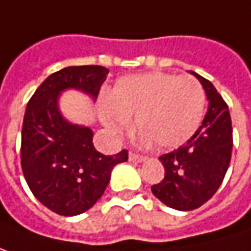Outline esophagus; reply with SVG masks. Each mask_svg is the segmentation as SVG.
Wrapping results in <instances>:
<instances>
[{
	"label": "esophagus",
	"instance_id": "obj_1",
	"mask_svg": "<svg viewBox=\"0 0 251 251\" xmlns=\"http://www.w3.org/2000/svg\"><path fill=\"white\" fill-rule=\"evenodd\" d=\"M129 161H130V162H135V164H141V162L145 161V156L130 152V153H129Z\"/></svg>",
	"mask_w": 251,
	"mask_h": 251
}]
</instances>
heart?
Here are the masks:
<instances>
[{"instance_id": "obj_1", "label": "heart", "mask_w": 251, "mask_h": 251, "mask_svg": "<svg viewBox=\"0 0 251 251\" xmlns=\"http://www.w3.org/2000/svg\"><path fill=\"white\" fill-rule=\"evenodd\" d=\"M205 109L202 86L190 76L152 72L118 80L102 104L100 121L113 135L129 129L155 149H174L191 139Z\"/></svg>"}]
</instances>
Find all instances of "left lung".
<instances>
[{
	"instance_id": "left-lung-1",
	"label": "left lung",
	"mask_w": 251,
	"mask_h": 251,
	"mask_svg": "<svg viewBox=\"0 0 251 251\" xmlns=\"http://www.w3.org/2000/svg\"><path fill=\"white\" fill-rule=\"evenodd\" d=\"M190 73L205 90L207 113L185 145L159 156L165 176L151 188L161 202L178 211L195 210L216 194L228 170L233 149L228 106L211 81L194 72Z\"/></svg>"
}]
</instances>
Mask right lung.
I'll return each mask as SVG.
<instances>
[{
	"instance_id": "add662e5",
	"label": "right lung",
	"mask_w": 251,
	"mask_h": 251,
	"mask_svg": "<svg viewBox=\"0 0 251 251\" xmlns=\"http://www.w3.org/2000/svg\"><path fill=\"white\" fill-rule=\"evenodd\" d=\"M109 70L69 66L50 75L27 104L21 130V167L34 197L49 210L72 217L92 208L110 181L112 170L127 161V151L103 155L89 126L67 121L60 95L79 90L96 100Z\"/></svg>"
}]
</instances>
